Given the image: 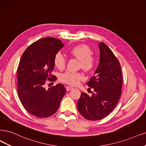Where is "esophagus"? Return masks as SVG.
<instances>
[{
	"instance_id": "1",
	"label": "esophagus",
	"mask_w": 146,
	"mask_h": 146,
	"mask_svg": "<svg viewBox=\"0 0 146 146\" xmlns=\"http://www.w3.org/2000/svg\"><path fill=\"white\" fill-rule=\"evenodd\" d=\"M72 89H73V87H70V86H67V87H66V90H67V91H70V90H72Z\"/></svg>"
}]
</instances>
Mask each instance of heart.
I'll use <instances>...</instances> for the list:
<instances>
[{
	"label": "heart",
	"instance_id": "1",
	"mask_svg": "<svg viewBox=\"0 0 146 146\" xmlns=\"http://www.w3.org/2000/svg\"><path fill=\"white\" fill-rule=\"evenodd\" d=\"M69 53L79 61V66L84 70L89 71L94 66L95 58L91 55V50L88 46L80 44L74 46L69 50ZM53 62L55 66L59 69H62L66 66V58L59 52L54 57ZM59 79L63 82L76 85L84 79V75L77 72H66L61 74Z\"/></svg>",
	"mask_w": 146,
	"mask_h": 146
}]
</instances>
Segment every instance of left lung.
I'll return each mask as SVG.
<instances>
[{"instance_id":"1","label":"left lung","mask_w":146,"mask_h":146,"mask_svg":"<svg viewBox=\"0 0 146 146\" xmlns=\"http://www.w3.org/2000/svg\"><path fill=\"white\" fill-rule=\"evenodd\" d=\"M100 60L94 75L87 85L93 88L92 95L81 93L77 106L86 119L99 120L114 109L121 93L122 73L119 61L105 43L99 44Z\"/></svg>"}]
</instances>
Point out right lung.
<instances>
[{"label":"right lung","instance_id":"add662e5","mask_svg":"<svg viewBox=\"0 0 146 146\" xmlns=\"http://www.w3.org/2000/svg\"><path fill=\"white\" fill-rule=\"evenodd\" d=\"M64 46L60 40L45 38L32 43L21 57L17 69L19 98L25 109L38 118L55 114L66 93L61 84L44 88L47 80L56 79L51 75L55 67L53 59Z\"/></svg>","mask_w":146,"mask_h":146}]
</instances>
